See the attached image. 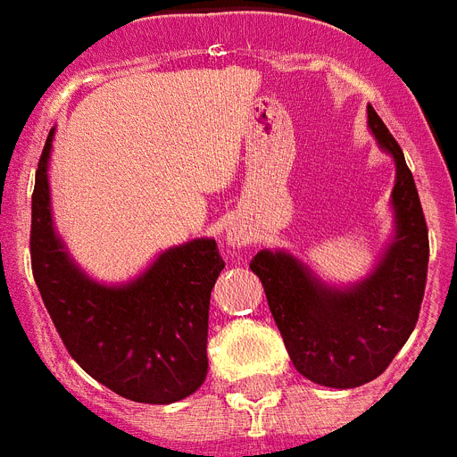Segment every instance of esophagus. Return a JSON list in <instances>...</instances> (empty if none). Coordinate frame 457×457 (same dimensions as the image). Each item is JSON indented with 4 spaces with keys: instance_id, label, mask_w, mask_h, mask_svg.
Segmentation results:
<instances>
[{
    "instance_id": "1",
    "label": "esophagus",
    "mask_w": 457,
    "mask_h": 457,
    "mask_svg": "<svg viewBox=\"0 0 457 457\" xmlns=\"http://www.w3.org/2000/svg\"><path fill=\"white\" fill-rule=\"evenodd\" d=\"M229 244H232V246H244V244H246V235H241L239 229H235V232H229Z\"/></svg>"
}]
</instances>
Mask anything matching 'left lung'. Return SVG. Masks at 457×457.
Returning <instances> with one entry per match:
<instances>
[{
    "label": "left lung",
    "mask_w": 457,
    "mask_h": 457,
    "mask_svg": "<svg viewBox=\"0 0 457 457\" xmlns=\"http://www.w3.org/2000/svg\"><path fill=\"white\" fill-rule=\"evenodd\" d=\"M369 129L396 166L395 237L366 279L336 288L287 251L251 261L267 305L298 373L324 387L350 389L376 380L413 333L428 281L429 239L415 180L403 152L369 105Z\"/></svg>",
    "instance_id": "obj_1"
}]
</instances>
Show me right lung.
I'll list each match as a JSON object with an SVG mask.
<instances>
[{
	"label": "right lung",
	"instance_id": "1",
	"mask_svg": "<svg viewBox=\"0 0 457 457\" xmlns=\"http://www.w3.org/2000/svg\"><path fill=\"white\" fill-rule=\"evenodd\" d=\"M51 143L54 129L37 166L29 255L55 331L88 376L124 399L180 402L202 387L209 370L211 288L225 267L216 239L169 248L129 284H98L55 235L48 190Z\"/></svg>",
	"mask_w": 457,
	"mask_h": 457
}]
</instances>
